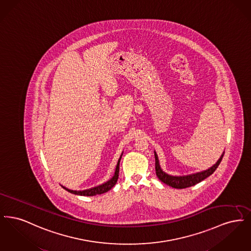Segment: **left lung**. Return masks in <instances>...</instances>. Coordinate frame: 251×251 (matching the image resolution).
Segmentation results:
<instances>
[{
    "instance_id": "obj_1",
    "label": "left lung",
    "mask_w": 251,
    "mask_h": 251,
    "mask_svg": "<svg viewBox=\"0 0 251 251\" xmlns=\"http://www.w3.org/2000/svg\"><path fill=\"white\" fill-rule=\"evenodd\" d=\"M224 153H225V151L221 154L220 158L217 160V162L215 163L213 167H211L210 168L206 169V170H203L201 172H196V173H193V174H188V175H183V176H173V175L167 174L161 168L158 155H157L156 151H154L156 175H157L158 179H160L161 181H163L164 183H166V184L173 187V188L182 189V188L190 187V186H193V185L202 181L203 179L208 178L210 175H212L215 172V169L219 166V164L221 163Z\"/></svg>"
}]
</instances>
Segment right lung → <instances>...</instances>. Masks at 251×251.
I'll return each mask as SVG.
<instances>
[{"instance_id":"add662e5","label":"right lung","mask_w":251,"mask_h":251,"mask_svg":"<svg viewBox=\"0 0 251 251\" xmlns=\"http://www.w3.org/2000/svg\"><path fill=\"white\" fill-rule=\"evenodd\" d=\"M123 152L121 153L120 159L118 161V164H117V167H116V170H115V173H114V176L111 178V179L107 180L106 182H103L98 186L95 187H92V188H89V189H85V190H79V191H76V190H72V189H69L63 185H61L65 190H67L72 194L74 195H78V196H87V197H92V196H96V195H100V194H103V193H106L109 191L110 189L113 188V186L117 183L118 179H119V173H120V162L121 160V157H122Z\"/></svg>"}]
</instances>
